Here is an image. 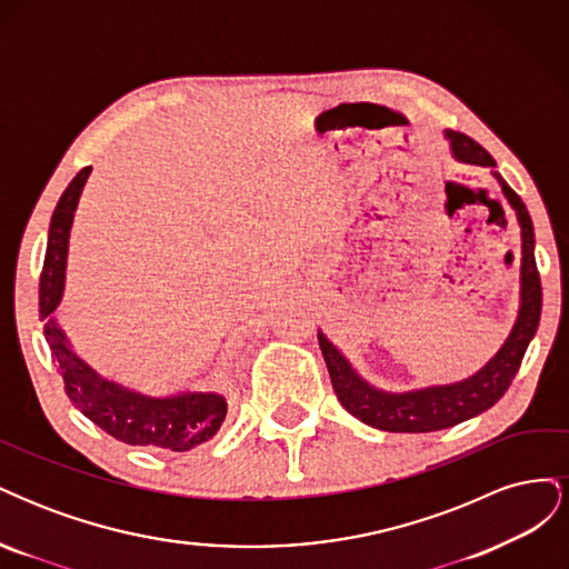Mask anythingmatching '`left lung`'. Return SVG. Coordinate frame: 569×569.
Returning <instances> with one entry per match:
<instances>
[{"label":"left lung","mask_w":569,"mask_h":569,"mask_svg":"<svg viewBox=\"0 0 569 569\" xmlns=\"http://www.w3.org/2000/svg\"><path fill=\"white\" fill-rule=\"evenodd\" d=\"M443 134L451 142L453 157L460 163L496 168L491 153L477 144L472 137L456 130H446ZM491 173L498 184H501L522 230L520 311L506 343L485 368L468 377V380L391 393L366 382L351 368L349 360L335 349V343H330L322 332H318L320 351L325 356L327 370H330L337 399L360 422L385 429V432H437V429L453 427L489 410L508 391L512 377L518 375L525 351L533 332H537L541 318V278L537 270V258H533V226L527 206L515 194V189L501 178L498 170H491Z\"/></svg>","instance_id":"obj_1"}]
</instances>
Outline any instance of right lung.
<instances>
[{"instance_id":"add662e5","label":"right lung","mask_w":569,"mask_h":569,"mask_svg":"<svg viewBox=\"0 0 569 569\" xmlns=\"http://www.w3.org/2000/svg\"><path fill=\"white\" fill-rule=\"evenodd\" d=\"M90 170V166L82 168L71 180L51 216L40 274V320H47L44 339L51 358L59 363L66 396L84 418L123 443L184 453L218 432L228 412L226 399L213 391H182L166 399H153V396L120 387L84 363L57 320L51 318L63 297L68 234H71L78 199Z\"/></svg>"}]
</instances>
